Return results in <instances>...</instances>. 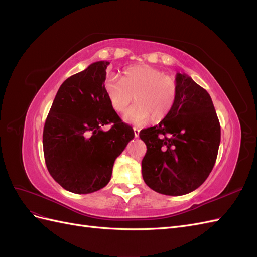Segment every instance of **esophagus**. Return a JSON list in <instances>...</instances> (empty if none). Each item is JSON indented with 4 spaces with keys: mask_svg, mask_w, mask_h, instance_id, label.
<instances>
[{
    "mask_svg": "<svg viewBox=\"0 0 257 257\" xmlns=\"http://www.w3.org/2000/svg\"><path fill=\"white\" fill-rule=\"evenodd\" d=\"M133 130H134V135H135V137H138V136H139V131H141V130L137 128V127H134Z\"/></svg>",
    "mask_w": 257,
    "mask_h": 257,
    "instance_id": "esophagus-1",
    "label": "esophagus"
}]
</instances>
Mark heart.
Segmentation results:
<instances>
[{
  "label": "heart",
  "instance_id": "obj_1",
  "mask_svg": "<svg viewBox=\"0 0 257 257\" xmlns=\"http://www.w3.org/2000/svg\"><path fill=\"white\" fill-rule=\"evenodd\" d=\"M111 107L123 112L131 104L134 106L124 113L123 120L143 125L151 118L159 121L167 116L176 104L178 84L173 77L149 65H133L124 69L122 78L109 76L104 83Z\"/></svg>",
  "mask_w": 257,
  "mask_h": 257
}]
</instances>
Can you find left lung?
I'll list each match as a JSON object with an SVG mask.
<instances>
[{"label":"left lung","mask_w":257,"mask_h":257,"mask_svg":"<svg viewBox=\"0 0 257 257\" xmlns=\"http://www.w3.org/2000/svg\"><path fill=\"white\" fill-rule=\"evenodd\" d=\"M178 97L158 125L142 130L146 184L170 196L184 195L205 182L214 166L221 126L209 93L190 76L177 73Z\"/></svg>","instance_id":"left-lung-1"}]
</instances>
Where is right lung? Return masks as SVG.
I'll use <instances>...</instances> for the list:
<instances>
[{
	"label": "right lung",
	"instance_id": "right-lung-1",
	"mask_svg": "<svg viewBox=\"0 0 257 257\" xmlns=\"http://www.w3.org/2000/svg\"><path fill=\"white\" fill-rule=\"evenodd\" d=\"M98 61L67 78L45 122L46 166L62 188L75 194L96 192L110 181L115 159L134 138L105 92L106 68ZM113 123L109 131L102 126Z\"/></svg>",
	"mask_w": 257,
	"mask_h": 257
}]
</instances>
